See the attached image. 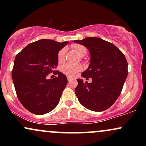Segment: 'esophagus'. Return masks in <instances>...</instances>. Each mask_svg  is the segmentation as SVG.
<instances>
[{
  "label": "esophagus",
  "instance_id": "esophagus-1",
  "mask_svg": "<svg viewBox=\"0 0 146 146\" xmlns=\"http://www.w3.org/2000/svg\"><path fill=\"white\" fill-rule=\"evenodd\" d=\"M67 80H68V81L70 82H71L72 80H73V78H70V77H67Z\"/></svg>",
  "mask_w": 146,
  "mask_h": 146
}]
</instances>
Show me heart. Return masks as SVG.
Instances as JSON below:
<instances>
[{
	"label": "heart",
	"mask_w": 146,
	"mask_h": 146,
	"mask_svg": "<svg viewBox=\"0 0 146 146\" xmlns=\"http://www.w3.org/2000/svg\"><path fill=\"white\" fill-rule=\"evenodd\" d=\"M73 47L74 50L77 53L80 55V56L83 57L86 54V48L83 45L75 44L73 45ZM66 48H62L58 51V61L59 63L63 62L64 60V56L66 54ZM82 67L81 65L79 64H66L64 65L62 67V71L63 72L64 74H66L67 76L73 77L75 76L78 72L82 71Z\"/></svg>",
	"instance_id": "heart-1"
}]
</instances>
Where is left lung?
<instances>
[{
    "label": "left lung",
    "instance_id": "1",
    "mask_svg": "<svg viewBox=\"0 0 146 146\" xmlns=\"http://www.w3.org/2000/svg\"><path fill=\"white\" fill-rule=\"evenodd\" d=\"M74 42L89 50L90 63L82 76L92 78L91 83L77 80V98L90 110H107L121 94L128 76V62L124 54L113 43L100 38H86Z\"/></svg>",
    "mask_w": 146,
    "mask_h": 146
}]
</instances>
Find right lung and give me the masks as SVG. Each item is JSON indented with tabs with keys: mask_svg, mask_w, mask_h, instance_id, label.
I'll list each match as a JSON object with an SVG mask.
<instances>
[{
	"mask_svg": "<svg viewBox=\"0 0 146 146\" xmlns=\"http://www.w3.org/2000/svg\"><path fill=\"white\" fill-rule=\"evenodd\" d=\"M68 43L40 40L25 46L15 58L11 74L17 98L35 115L49 113L59 103L68 81L66 75L56 71L58 53ZM51 72L58 77L47 80Z\"/></svg>",
	"mask_w": 146,
	"mask_h": 146,
	"instance_id": "add662e5",
	"label": "right lung"
}]
</instances>
